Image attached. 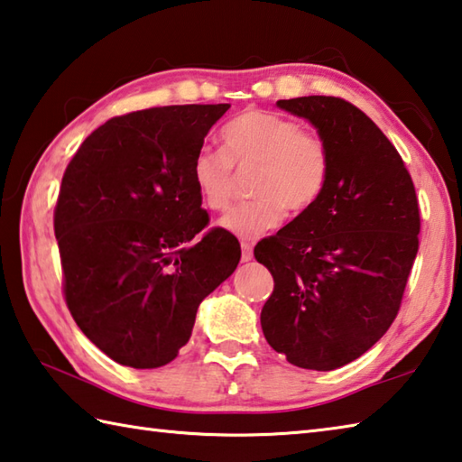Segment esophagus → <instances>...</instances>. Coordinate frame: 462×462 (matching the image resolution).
<instances>
[{
    "label": "esophagus",
    "instance_id": "esophagus-1",
    "mask_svg": "<svg viewBox=\"0 0 462 462\" xmlns=\"http://www.w3.org/2000/svg\"><path fill=\"white\" fill-rule=\"evenodd\" d=\"M242 262H248V260H252V242H248V240H242Z\"/></svg>",
    "mask_w": 462,
    "mask_h": 462
}]
</instances>
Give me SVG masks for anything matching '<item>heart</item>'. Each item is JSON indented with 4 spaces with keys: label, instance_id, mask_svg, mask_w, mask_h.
Segmentation results:
<instances>
[{
    "label": "heart",
    "instance_id": "b5f03b06",
    "mask_svg": "<svg viewBox=\"0 0 462 462\" xmlns=\"http://www.w3.org/2000/svg\"><path fill=\"white\" fill-rule=\"evenodd\" d=\"M222 150L200 148L192 160V180L204 204L216 212L232 206L238 171L258 168L252 180L256 200L238 206L222 218V226L240 238H256L291 214L312 210L330 176V152L319 134L302 130L292 117L248 110L220 132Z\"/></svg>",
    "mask_w": 462,
    "mask_h": 462
}]
</instances>
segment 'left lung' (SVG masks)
<instances>
[{
	"instance_id": "1",
	"label": "left lung",
	"mask_w": 462,
	"mask_h": 462,
	"mask_svg": "<svg viewBox=\"0 0 462 462\" xmlns=\"http://www.w3.org/2000/svg\"><path fill=\"white\" fill-rule=\"evenodd\" d=\"M278 107L314 124L330 176L312 210L254 248L274 278L260 324L291 365L334 370L374 346L401 310L419 252V198L401 153L355 104L304 96Z\"/></svg>"
}]
</instances>
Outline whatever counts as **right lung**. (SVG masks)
I'll list each match as a JSON object with an SVG mask.
<instances>
[{"label": "right lung", "mask_w": 462, "mask_h": 462, "mask_svg": "<svg viewBox=\"0 0 462 462\" xmlns=\"http://www.w3.org/2000/svg\"><path fill=\"white\" fill-rule=\"evenodd\" d=\"M230 104L162 106L116 116L88 135L63 171L53 232L61 291L76 324L132 368L171 363L198 306L240 262L210 218L192 160Z\"/></svg>", "instance_id": "add662e5"}]
</instances>
